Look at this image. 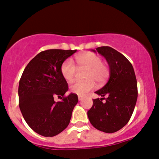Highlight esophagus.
Masks as SVG:
<instances>
[{"instance_id": "1", "label": "esophagus", "mask_w": 159, "mask_h": 159, "mask_svg": "<svg viewBox=\"0 0 159 159\" xmlns=\"http://www.w3.org/2000/svg\"><path fill=\"white\" fill-rule=\"evenodd\" d=\"M83 96H78V99H79V101H82V99H83Z\"/></svg>"}]
</instances>
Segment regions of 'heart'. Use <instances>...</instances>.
Instances as JSON below:
<instances>
[{
    "label": "heart",
    "mask_w": 159,
    "mask_h": 159,
    "mask_svg": "<svg viewBox=\"0 0 159 159\" xmlns=\"http://www.w3.org/2000/svg\"><path fill=\"white\" fill-rule=\"evenodd\" d=\"M76 63L78 67L88 69L86 72L85 79L87 81H77L70 86V90L78 95L84 96L90 90L96 88V81L98 83L105 82L110 75V69L106 63H102L99 55L93 52H83L77 55L75 57ZM75 65L71 60H66L61 66V74L64 79L68 82H71L75 77Z\"/></svg>",
    "instance_id": "heart-1"
}]
</instances>
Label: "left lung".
Wrapping results in <instances>:
<instances>
[{"mask_svg": "<svg viewBox=\"0 0 159 159\" xmlns=\"http://www.w3.org/2000/svg\"><path fill=\"white\" fill-rule=\"evenodd\" d=\"M92 50L105 57L110 67V78L104 87L95 92L102 98L93 99L88 116L96 129L114 133L127 124L134 110L138 96L134 70L129 60L112 47H100ZM103 99L106 102H103Z\"/></svg>", "mask_w": 159, "mask_h": 159, "instance_id": "obj_1", "label": "left lung"}]
</instances>
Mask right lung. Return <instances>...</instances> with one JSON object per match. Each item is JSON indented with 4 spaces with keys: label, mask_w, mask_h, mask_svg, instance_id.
<instances>
[{
    "label": "right lung",
    "mask_w": 159,
    "mask_h": 159,
    "mask_svg": "<svg viewBox=\"0 0 159 159\" xmlns=\"http://www.w3.org/2000/svg\"><path fill=\"white\" fill-rule=\"evenodd\" d=\"M75 50L47 49L29 62L20 78L18 95L22 116L35 132L54 137L69 124L72 111L78 102L77 95L64 94L68 83L61 74V66ZM55 95L62 96L54 102Z\"/></svg>",
    "instance_id": "right-lung-1"
}]
</instances>
